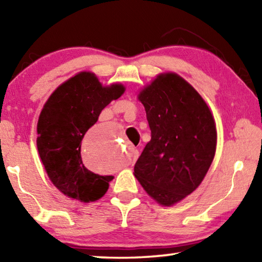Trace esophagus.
Segmentation results:
<instances>
[{
    "label": "esophagus",
    "mask_w": 262,
    "mask_h": 262,
    "mask_svg": "<svg viewBox=\"0 0 262 262\" xmlns=\"http://www.w3.org/2000/svg\"><path fill=\"white\" fill-rule=\"evenodd\" d=\"M137 158H139V151H137V150H135V149H133V159L130 162L134 163Z\"/></svg>",
    "instance_id": "esophagus-1"
}]
</instances>
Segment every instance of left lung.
Segmentation results:
<instances>
[{"label":"left lung","mask_w":262,"mask_h":262,"mask_svg":"<svg viewBox=\"0 0 262 262\" xmlns=\"http://www.w3.org/2000/svg\"><path fill=\"white\" fill-rule=\"evenodd\" d=\"M151 140L134 166L150 196L172 206L194 192L216 151V126L195 89L177 74L159 75L142 90Z\"/></svg>","instance_id":"1"}]
</instances>
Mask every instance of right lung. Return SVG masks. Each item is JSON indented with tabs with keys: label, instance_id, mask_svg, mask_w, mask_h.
I'll list each match as a JSON object with an SVG mask.
<instances>
[{
	"label": "right lung",
	"instance_id": "1",
	"mask_svg": "<svg viewBox=\"0 0 262 262\" xmlns=\"http://www.w3.org/2000/svg\"><path fill=\"white\" fill-rule=\"evenodd\" d=\"M125 91L121 84L101 86L91 73H79L53 92L38 120L37 147L48 177L67 196L96 201L106 193L112 176L84 166L81 144L101 111Z\"/></svg>",
	"mask_w": 262,
	"mask_h": 262
}]
</instances>
